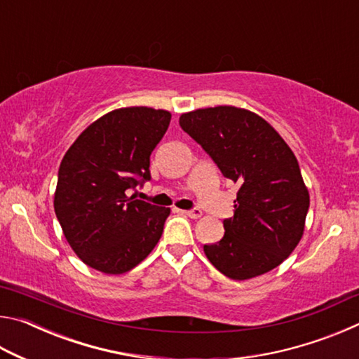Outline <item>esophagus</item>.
I'll use <instances>...</instances> for the list:
<instances>
[{"label": "esophagus", "instance_id": "esophagus-1", "mask_svg": "<svg viewBox=\"0 0 359 359\" xmlns=\"http://www.w3.org/2000/svg\"><path fill=\"white\" fill-rule=\"evenodd\" d=\"M184 214L187 217H190V218H199V217L203 215V210L198 209V208H194V209H190V210H184Z\"/></svg>", "mask_w": 359, "mask_h": 359}]
</instances>
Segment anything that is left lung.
I'll return each instance as SVG.
<instances>
[{
    "instance_id": "left-lung-1",
    "label": "left lung",
    "mask_w": 359,
    "mask_h": 359,
    "mask_svg": "<svg viewBox=\"0 0 359 359\" xmlns=\"http://www.w3.org/2000/svg\"><path fill=\"white\" fill-rule=\"evenodd\" d=\"M179 123L239 187L234 215L223 220L222 241L204 245L205 257L233 280L272 271L299 244L311 203L294 154L247 109H198Z\"/></svg>"
}]
</instances>
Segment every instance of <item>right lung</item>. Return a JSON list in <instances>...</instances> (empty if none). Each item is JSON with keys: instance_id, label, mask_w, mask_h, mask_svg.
<instances>
[{"instance_id": "obj_1", "label": "right lung", "mask_w": 359, "mask_h": 359, "mask_svg": "<svg viewBox=\"0 0 359 359\" xmlns=\"http://www.w3.org/2000/svg\"><path fill=\"white\" fill-rule=\"evenodd\" d=\"M169 121L163 109H115L83 130L63 156L53 208L68 244L93 269L128 272L160 241L171 209L126 191L150 180V155Z\"/></svg>"}]
</instances>
